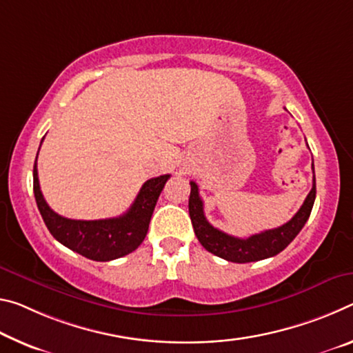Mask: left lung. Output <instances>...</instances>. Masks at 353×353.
Segmentation results:
<instances>
[{
    "instance_id": "1",
    "label": "left lung",
    "mask_w": 353,
    "mask_h": 353,
    "mask_svg": "<svg viewBox=\"0 0 353 353\" xmlns=\"http://www.w3.org/2000/svg\"><path fill=\"white\" fill-rule=\"evenodd\" d=\"M312 171H314V163H312ZM190 185H192V192H190L188 199V212L194 234H196L201 245L212 254L221 257V259L237 262V264L256 262L281 253L305 226L316 199V179H312V188L307 193L303 205L286 225L254 234L248 239H239L214 228L205 220L204 204L199 196L196 182L192 181Z\"/></svg>"
}]
</instances>
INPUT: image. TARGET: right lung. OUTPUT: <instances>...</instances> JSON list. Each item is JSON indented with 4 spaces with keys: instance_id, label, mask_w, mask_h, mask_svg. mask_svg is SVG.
I'll return each instance as SVG.
<instances>
[{
    "instance_id": "1",
    "label": "right lung",
    "mask_w": 353,
    "mask_h": 353,
    "mask_svg": "<svg viewBox=\"0 0 353 353\" xmlns=\"http://www.w3.org/2000/svg\"><path fill=\"white\" fill-rule=\"evenodd\" d=\"M36 161L34 170H32V179H34L32 188H34L39 212L50 234L64 247L88 259L99 262L113 261L125 256L143 243L157 199L170 179V174H163L144 182L137 199L124 215L105 218V220H70V218L56 214L43 199L41 185H39Z\"/></svg>"
}]
</instances>
